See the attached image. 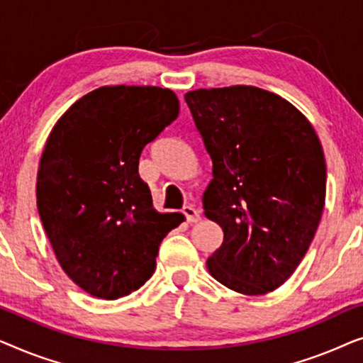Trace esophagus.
<instances>
[{
  "mask_svg": "<svg viewBox=\"0 0 363 363\" xmlns=\"http://www.w3.org/2000/svg\"><path fill=\"white\" fill-rule=\"evenodd\" d=\"M183 215L186 216V221L188 223H198V221L201 220L200 211H198L196 208H193V206H185V208H183Z\"/></svg>",
  "mask_w": 363,
  "mask_h": 363,
  "instance_id": "34e87169",
  "label": "esophagus"
}]
</instances>
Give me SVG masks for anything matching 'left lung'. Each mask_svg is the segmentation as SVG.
I'll return each mask as SVG.
<instances>
[{
	"mask_svg": "<svg viewBox=\"0 0 363 363\" xmlns=\"http://www.w3.org/2000/svg\"><path fill=\"white\" fill-rule=\"evenodd\" d=\"M185 101L213 162L205 216L225 235L208 271L240 294H267L297 269L320 223L319 137L299 108L255 86L196 89Z\"/></svg>",
	"mask_w": 363,
	"mask_h": 363,
	"instance_id": "obj_1",
	"label": "left lung"
}]
</instances>
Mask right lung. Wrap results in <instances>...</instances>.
Masks as SVG:
<instances>
[{
    "mask_svg": "<svg viewBox=\"0 0 363 363\" xmlns=\"http://www.w3.org/2000/svg\"><path fill=\"white\" fill-rule=\"evenodd\" d=\"M170 89L104 86L72 104L49 133L38 170V211L69 279L99 299L150 279L160 242L185 220L158 213L138 175L143 147L175 121Z\"/></svg>",
    "mask_w": 363,
    "mask_h": 363,
    "instance_id": "add662e5",
    "label": "right lung"
}]
</instances>
